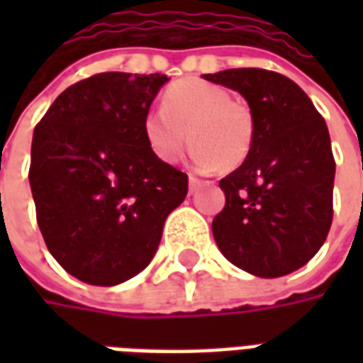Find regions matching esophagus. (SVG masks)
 Here are the masks:
<instances>
[{"mask_svg":"<svg viewBox=\"0 0 363 363\" xmlns=\"http://www.w3.org/2000/svg\"><path fill=\"white\" fill-rule=\"evenodd\" d=\"M200 184H202V181H200V179H196V177H194V174H190V177H189V186H190V192H196L198 186H200Z\"/></svg>","mask_w":363,"mask_h":363,"instance_id":"1","label":"esophagus"}]
</instances>
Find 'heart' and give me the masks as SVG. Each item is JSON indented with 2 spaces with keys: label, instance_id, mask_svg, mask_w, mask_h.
Returning <instances> with one entry per match:
<instances>
[{
  "label": "heart",
  "instance_id": "b5f03b06",
  "mask_svg": "<svg viewBox=\"0 0 363 363\" xmlns=\"http://www.w3.org/2000/svg\"><path fill=\"white\" fill-rule=\"evenodd\" d=\"M143 135L165 163L179 159L190 138L192 161L200 169H235L251 155L257 120L251 106L231 99L228 89L186 77L171 83L161 108L143 118Z\"/></svg>",
  "mask_w": 363,
  "mask_h": 363
}]
</instances>
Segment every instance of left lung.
Returning <instances> with one entry per match:
<instances>
[{
  "mask_svg": "<svg viewBox=\"0 0 363 363\" xmlns=\"http://www.w3.org/2000/svg\"><path fill=\"white\" fill-rule=\"evenodd\" d=\"M204 79L241 93L257 120L251 155L220 181L225 206L212 221L213 239L245 272L286 276L317 255L333 223L327 124L286 75L239 67Z\"/></svg>",
  "mask_w": 363,
  "mask_h": 363,
  "instance_id": "obj_1",
  "label": "left lung"
}]
</instances>
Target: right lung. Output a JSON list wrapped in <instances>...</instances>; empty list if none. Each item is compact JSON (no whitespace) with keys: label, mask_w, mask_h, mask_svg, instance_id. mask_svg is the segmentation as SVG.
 <instances>
[{"label":"right lung","mask_w":363,"mask_h":363,"mask_svg":"<svg viewBox=\"0 0 363 363\" xmlns=\"http://www.w3.org/2000/svg\"><path fill=\"white\" fill-rule=\"evenodd\" d=\"M167 75L104 72L74 83L36 124L28 181L60 267L116 286L147 267L189 177L151 151L143 118Z\"/></svg>","instance_id":"1"}]
</instances>
